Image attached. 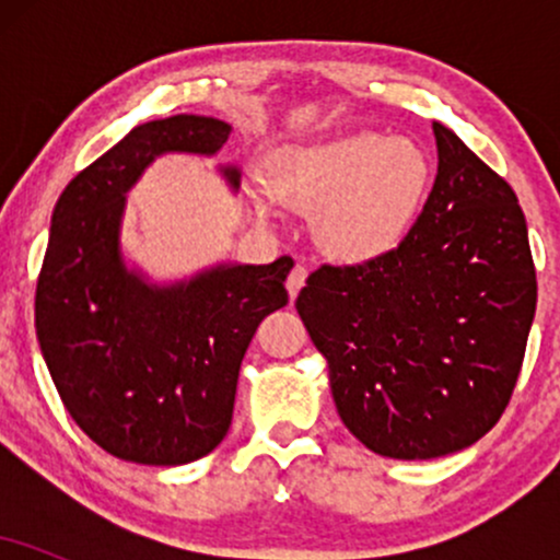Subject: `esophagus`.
Segmentation results:
<instances>
[{"label": "esophagus", "instance_id": "obj_1", "mask_svg": "<svg viewBox=\"0 0 560 560\" xmlns=\"http://www.w3.org/2000/svg\"><path fill=\"white\" fill-rule=\"evenodd\" d=\"M305 279H307L305 266H294L292 271H289V276H287V292H289V300L298 298V292L302 289V284H305Z\"/></svg>", "mask_w": 560, "mask_h": 560}]
</instances>
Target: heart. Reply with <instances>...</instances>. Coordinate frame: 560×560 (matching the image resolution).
Wrapping results in <instances>:
<instances>
[{
	"instance_id": "heart-1",
	"label": "heart",
	"mask_w": 560,
	"mask_h": 560,
	"mask_svg": "<svg viewBox=\"0 0 560 560\" xmlns=\"http://www.w3.org/2000/svg\"><path fill=\"white\" fill-rule=\"evenodd\" d=\"M429 163L410 139L355 131L313 144H287L271 155L268 182L255 176L247 197L260 218L276 199L313 215V236L331 258L358 262L387 253L413 223Z\"/></svg>"
}]
</instances>
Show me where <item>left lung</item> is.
Listing matches in <instances>:
<instances>
[{
  "mask_svg": "<svg viewBox=\"0 0 560 560\" xmlns=\"http://www.w3.org/2000/svg\"><path fill=\"white\" fill-rule=\"evenodd\" d=\"M436 178L389 253L320 266L298 294L329 363L339 419L384 458L429 460L481 440L522 371L537 276L518 199L442 124Z\"/></svg>",
  "mask_w": 560,
  "mask_h": 560,
  "instance_id": "obj_1",
  "label": "left lung"
}]
</instances>
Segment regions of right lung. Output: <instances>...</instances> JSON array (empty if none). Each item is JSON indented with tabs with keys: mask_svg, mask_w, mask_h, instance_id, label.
Wrapping results in <instances>:
<instances>
[{
	"mask_svg": "<svg viewBox=\"0 0 560 560\" xmlns=\"http://www.w3.org/2000/svg\"><path fill=\"white\" fill-rule=\"evenodd\" d=\"M231 126L173 115L126 133L66 186L36 284V337L68 413L120 460L182 466L221 445L249 339L289 302L292 258L218 262L158 284L120 247L126 195L158 158H213ZM231 191L236 165H221Z\"/></svg>",
	"mask_w": 560,
	"mask_h": 560,
	"instance_id": "obj_1",
	"label": "right lung"
}]
</instances>
